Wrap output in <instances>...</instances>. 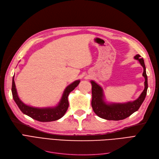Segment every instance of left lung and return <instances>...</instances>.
Segmentation results:
<instances>
[{"label":"left lung","instance_id":"left-lung-1","mask_svg":"<svg viewBox=\"0 0 159 159\" xmlns=\"http://www.w3.org/2000/svg\"><path fill=\"white\" fill-rule=\"evenodd\" d=\"M134 59L138 60L141 66L143 67V75L145 79V89H144L140 97L133 102H128L127 103H119V104H108L104 102L103 94L102 88L96 84L95 81H91L92 85V100H91V106L93 111L99 117L107 119L119 121L125 119L132 115L141 107V104L145 99L147 91L148 88L147 75L146 74V68L144 60L141 57L139 54L134 56Z\"/></svg>","mask_w":159,"mask_h":159}]
</instances>
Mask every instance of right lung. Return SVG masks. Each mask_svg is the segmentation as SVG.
<instances>
[{
  "label": "right lung",
  "mask_w": 159,
  "mask_h": 159,
  "mask_svg": "<svg viewBox=\"0 0 159 159\" xmlns=\"http://www.w3.org/2000/svg\"><path fill=\"white\" fill-rule=\"evenodd\" d=\"M80 82V80L75 81L74 83L71 84L66 88L60 103L56 107L39 109L28 106V105L23 103L20 99L18 98L13 76L12 84V97L14 102H16V105H18V107L24 114H26L31 118L41 122H50L56 121V120L63 117L67 111L69 106V102L68 99V95L71 91H73L75 88L78 85Z\"/></svg>",
  "instance_id": "add662e5"
}]
</instances>
